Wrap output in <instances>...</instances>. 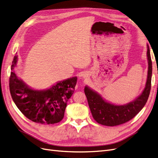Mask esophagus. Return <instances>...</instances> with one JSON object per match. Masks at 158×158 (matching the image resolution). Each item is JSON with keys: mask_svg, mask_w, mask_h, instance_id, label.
<instances>
[{"mask_svg": "<svg viewBox=\"0 0 158 158\" xmlns=\"http://www.w3.org/2000/svg\"><path fill=\"white\" fill-rule=\"evenodd\" d=\"M84 77H85V76H84Z\"/></svg>", "mask_w": 158, "mask_h": 158, "instance_id": "obj_1", "label": "esophagus"}]
</instances>
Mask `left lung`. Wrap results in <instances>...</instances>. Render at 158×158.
Masks as SVG:
<instances>
[{
  "label": "left lung",
  "instance_id": "left-lung-1",
  "mask_svg": "<svg viewBox=\"0 0 158 158\" xmlns=\"http://www.w3.org/2000/svg\"><path fill=\"white\" fill-rule=\"evenodd\" d=\"M148 70L146 86L142 94L132 102L125 105H114L104 99L98 92L85 85L84 92L91 113L95 121L102 125L113 127L125 123L135 117L144 107L151 89L152 63L150 47L147 45Z\"/></svg>",
  "mask_w": 158,
  "mask_h": 158
}]
</instances>
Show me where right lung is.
<instances>
[{"instance_id":"1","label":"right lung","mask_w":158,"mask_h":158,"mask_svg":"<svg viewBox=\"0 0 158 158\" xmlns=\"http://www.w3.org/2000/svg\"><path fill=\"white\" fill-rule=\"evenodd\" d=\"M18 56L11 66L9 87L12 98L19 110L30 120L40 124L59 123L64 117L68 100L74 93L77 77L60 81L49 89H33L18 78L14 69Z\"/></svg>"}]
</instances>
